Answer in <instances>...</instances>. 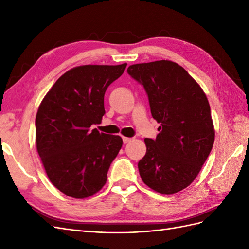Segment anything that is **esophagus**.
I'll list each match as a JSON object with an SVG mask.
<instances>
[{"label":"esophagus","mask_w":249,"mask_h":249,"mask_svg":"<svg viewBox=\"0 0 249 249\" xmlns=\"http://www.w3.org/2000/svg\"><path fill=\"white\" fill-rule=\"evenodd\" d=\"M131 140H132L131 138H127V137H123V141H124V144H126V143H129Z\"/></svg>","instance_id":"esophagus-1"}]
</instances>
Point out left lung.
<instances>
[{"mask_svg":"<svg viewBox=\"0 0 249 249\" xmlns=\"http://www.w3.org/2000/svg\"><path fill=\"white\" fill-rule=\"evenodd\" d=\"M127 73L144 88L150 113L161 124L156 139H144L140 177L157 192L177 193L196 178L214 144L207 96L182 66L168 60L133 64Z\"/></svg>","mask_w":249,"mask_h":249,"instance_id":"8db88e82","label":"left lung"}]
</instances>
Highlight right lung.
Here are the masks:
<instances>
[{"instance_id":"1","label":"right lung","mask_w":249,"mask_h":249,"mask_svg":"<svg viewBox=\"0 0 249 249\" xmlns=\"http://www.w3.org/2000/svg\"><path fill=\"white\" fill-rule=\"evenodd\" d=\"M125 67H74L56 81L37 111V152L52 184L67 196H91L107 182L123 139L91 125L101 124L105 92Z\"/></svg>"}]
</instances>
